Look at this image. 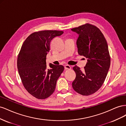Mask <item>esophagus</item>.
<instances>
[{
	"label": "esophagus",
	"instance_id": "obj_1",
	"mask_svg": "<svg viewBox=\"0 0 126 126\" xmlns=\"http://www.w3.org/2000/svg\"><path fill=\"white\" fill-rule=\"evenodd\" d=\"M64 69H71V67L69 65H68V64H66V65H64Z\"/></svg>",
	"mask_w": 126,
	"mask_h": 126
}]
</instances>
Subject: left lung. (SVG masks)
<instances>
[{
    "label": "left lung",
    "mask_w": 126,
    "mask_h": 126,
    "mask_svg": "<svg viewBox=\"0 0 126 126\" xmlns=\"http://www.w3.org/2000/svg\"><path fill=\"white\" fill-rule=\"evenodd\" d=\"M78 34V52L87 58L83 70L75 66L76 77L72 83L73 89L83 96L96 93L104 83L110 65L108 44L100 29L89 24L71 29Z\"/></svg>",
    "instance_id": "left-lung-1"
}]
</instances>
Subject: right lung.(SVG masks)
Returning a JSON list of instances; mask_svg holds the SVG:
<instances>
[{
	"instance_id": "1",
	"label": "right lung",
	"mask_w": 126,
	"mask_h": 126,
	"mask_svg": "<svg viewBox=\"0 0 126 126\" xmlns=\"http://www.w3.org/2000/svg\"><path fill=\"white\" fill-rule=\"evenodd\" d=\"M63 33L43 30L30 35L24 42L18 56L17 68L25 89L32 96L44 99L54 92L57 81L64 70L62 65H46L51 40Z\"/></svg>"
}]
</instances>
